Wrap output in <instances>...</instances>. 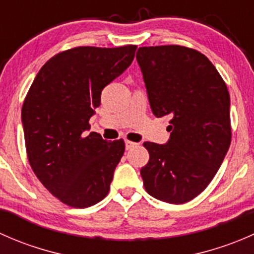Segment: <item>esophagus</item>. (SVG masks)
<instances>
[{
  "label": "esophagus",
  "instance_id": "obj_1",
  "mask_svg": "<svg viewBox=\"0 0 254 254\" xmlns=\"http://www.w3.org/2000/svg\"><path fill=\"white\" fill-rule=\"evenodd\" d=\"M137 143L136 142H132V141H129V140H125V148L127 150H130V148L132 147H136Z\"/></svg>",
  "mask_w": 254,
  "mask_h": 254
}]
</instances>
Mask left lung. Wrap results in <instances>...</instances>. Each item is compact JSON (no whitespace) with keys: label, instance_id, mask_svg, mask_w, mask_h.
<instances>
[{"label":"left lung","instance_id":"1","mask_svg":"<svg viewBox=\"0 0 254 254\" xmlns=\"http://www.w3.org/2000/svg\"><path fill=\"white\" fill-rule=\"evenodd\" d=\"M151 111L170 114L167 143L143 142L150 160L141 168L146 191L183 204L209 186L231 142L230 94L209 59L179 45L139 48Z\"/></svg>","mask_w":254,"mask_h":254}]
</instances>
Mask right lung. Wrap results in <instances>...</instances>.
<instances>
[{
	"label": "right lung",
	"instance_id": "right-lung-1",
	"mask_svg": "<svg viewBox=\"0 0 254 254\" xmlns=\"http://www.w3.org/2000/svg\"><path fill=\"white\" fill-rule=\"evenodd\" d=\"M136 48L63 51L40 68L28 91L22 107L28 160L43 186L66 205L88 207L108 194L125 143L84 132L103 88L129 67Z\"/></svg>",
	"mask_w": 254,
	"mask_h": 254
}]
</instances>
